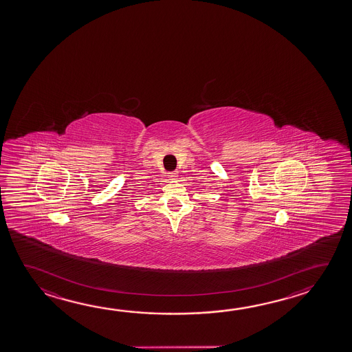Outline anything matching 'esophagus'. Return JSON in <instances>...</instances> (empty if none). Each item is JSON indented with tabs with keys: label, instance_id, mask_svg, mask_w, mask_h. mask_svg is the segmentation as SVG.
Masks as SVG:
<instances>
[{
	"label": "esophagus",
	"instance_id": "esophagus-1",
	"mask_svg": "<svg viewBox=\"0 0 352 352\" xmlns=\"http://www.w3.org/2000/svg\"><path fill=\"white\" fill-rule=\"evenodd\" d=\"M177 177H178L177 172H169V173H168V178L175 179Z\"/></svg>",
	"mask_w": 352,
	"mask_h": 352
}]
</instances>
